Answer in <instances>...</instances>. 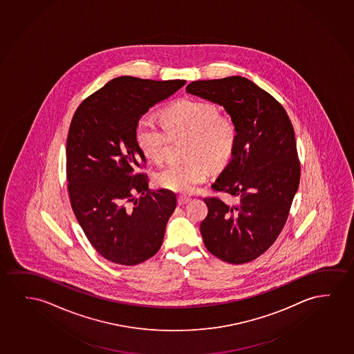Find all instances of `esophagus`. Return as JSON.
<instances>
[{
	"label": "esophagus",
	"mask_w": 354,
	"mask_h": 354,
	"mask_svg": "<svg viewBox=\"0 0 354 354\" xmlns=\"http://www.w3.org/2000/svg\"><path fill=\"white\" fill-rule=\"evenodd\" d=\"M189 200L190 199L188 196H178V205H180V206H183V205L187 204Z\"/></svg>",
	"instance_id": "34e87169"
}]
</instances>
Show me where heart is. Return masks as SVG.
I'll return each instance as SVG.
<instances>
[{
  "label": "heart",
  "instance_id": "heart-1",
  "mask_svg": "<svg viewBox=\"0 0 354 354\" xmlns=\"http://www.w3.org/2000/svg\"><path fill=\"white\" fill-rule=\"evenodd\" d=\"M164 124L150 115L142 116L136 126V140L148 159L161 161L171 136H189L187 156L189 161L166 165L155 176L165 189L188 194L206 180L209 163L221 169L234 151L238 130L234 121L219 114L216 105L204 100H183L162 111Z\"/></svg>",
  "mask_w": 354,
  "mask_h": 354
}]
</instances>
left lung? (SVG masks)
<instances>
[{
  "label": "left lung",
  "instance_id": "1",
  "mask_svg": "<svg viewBox=\"0 0 354 354\" xmlns=\"http://www.w3.org/2000/svg\"><path fill=\"white\" fill-rule=\"evenodd\" d=\"M185 90L223 105L238 130L232 160L211 187L235 196L236 204L205 198V246L228 263L254 261L279 236L299 189L294 126L273 95L241 76L194 81Z\"/></svg>",
  "mask_w": 354,
  "mask_h": 354
}]
</instances>
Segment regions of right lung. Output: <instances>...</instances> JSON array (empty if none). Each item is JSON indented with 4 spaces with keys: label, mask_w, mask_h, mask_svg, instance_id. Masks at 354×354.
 Segmentation results:
<instances>
[{
    "label": "right lung",
    "mask_w": 354,
    "mask_h": 354,
    "mask_svg": "<svg viewBox=\"0 0 354 354\" xmlns=\"http://www.w3.org/2000/svg\"><path fill=\"white\" fill-rule=\"evenodd\" d=\"M185 84L116 77L73 116L66 140L70 204L86 238L110 262L135 266L161 248L177 201L169 190L149 189L136 126Z\"/></svg>",
    "instance_id": "obj_1"
}]
</instances>
